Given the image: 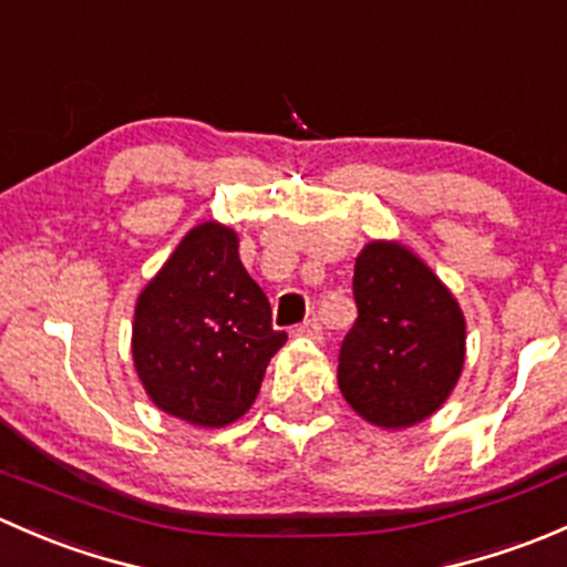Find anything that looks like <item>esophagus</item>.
Listing matches in <instances>:
<instances>
[{"mask_svg": "<svg viewBox=\"0 0 567 567\" xmlns=\"http://www.w3.org/2000/svg\"><path fill=\"white\" fill-rule=\"evenodd\" d=\"M290 334H293V337H305V340H320V326H318V320H316V318L305 320V323L296 326V329L290 331Z\"/></svg>", "mask_w": 567, "mask_h": 567, "instance_id": "1", "label": "esophagus"}]
</instances>
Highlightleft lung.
Segmentation results:
<instances>
[{
	"label": "left lung",
	"instance_id": "obj_1",
	"mask_svg": "<svg viewBox=\"0 0 567 567\" xmlns=\"http://www.w3.org/2000/svg\"><path fill=\"white\" fill-rule=\"evenodd\" d=\"M359 318L340 348L346 403L364 422L403 431L436 414L466 359V318L453 290L400 241H370L353 262Z\"/></svg>",
	"mask_w": 567,
	"mask_h": 567
}]
</instances>
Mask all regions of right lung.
<instances>
[{
  "instance_id": "add662e5",
  "label": "right lung",
  "mask_w": 567,
  "mask_h": 567,
  "mask_svg": "<svg viewBox=\"0 0 567 567\" xmlns=\"http://www.w3.org/2000/svg\"><path fill=\"white\" fill-rule=\"evenodd\" d=\"M288 334L238 257V233L203 221L142 288L131 357L147 398L197 427L241 420Z\"/></svg>"
}]
</instances>
